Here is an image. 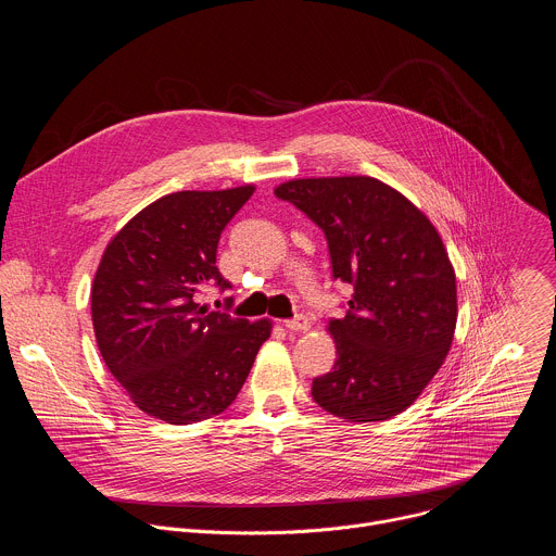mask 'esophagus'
Listing matches in <instances>:
<instances>
[{
	"instance_id": "esophagus-1",
	"label": "esophagus",
	"mask_w": 556,
	"mask_h": 556,
	"mask_svg": "<svg viewBox=\"0 0 556 556\" xmlns=\"http://www.w3.org/2000/svg\"><path fill=\"white\" fill-rule=\"evenodd\" d=\"M283 326H286V330H290V332H303V330L309 328V321H307V316L299 314V316H294V319L283 321Z\"/></svg>"
}]
</instances>
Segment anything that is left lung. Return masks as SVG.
<instances>
[{
	"label": "left lung",
	"instance_id": "obj_1",
	"mask_svg": "<svg viewBox=\"0 0 556 556\" xmlns=\"http://www.w3.org/2000/svg\"><path fill=\"white\" fill-rule=\"evenodd\" d=\"M326 235L332 277L354 288L332 371L312 380L314 403L350 422L405 412L448 354L455 273L433 224L395 189L367 176L305 178L275 189Z\"/></svg>",
	"mask_w": 556,
	"mask_h": 556
}]
</instances>
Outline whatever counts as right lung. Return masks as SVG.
Returning a JSON list of instances; mask_svg holds the SVG:
<instances>
[{
	"label": "right lung",
	"mask_w": 556,
	"mask_h": 556,
	"mask_svg": "<svg viewBox=\"0 0 556 556\" xmlns=\"http://www.w3.org/2000/svg\"><path fill=\"white\" fill-rule=\"evenodd\" d=\"M253 187L178 191L142 208L110 242L92 286V324L112 376L144 414L193 425L240 393L270 324L200 303L230 283L215 266L219 235Z\"/></svg>",
	"instance_id": "right-lung-1"
}]
</instances>
